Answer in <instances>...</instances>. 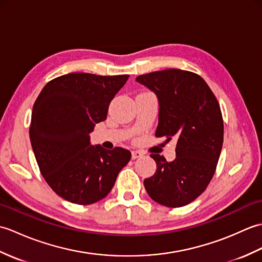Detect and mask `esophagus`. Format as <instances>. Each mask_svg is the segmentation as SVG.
Wrapping results in <instances>:
<instances>
[{"label":"esophagus","mask_w":262,"mask_h":262,"mask_svg":"<svg viewBox=\"0 0 262 262\" xmlns=\"http://www.w3.org/2000/svg\"><path fill=\"white\" fill-rule=\"evenodd\" d=\"M143 157V153L141 151H133L132 152V159L135 160L138 158H142Z\"/></svg>","instance_id":"esophagus-1"}]
</instances>
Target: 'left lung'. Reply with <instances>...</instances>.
<instances>
[{"mask_svg": "<svg viewBox=\"0 0 262 262\" xmlns=\"http://www.w3.org/2000/svg\"><path fill=\"white\" fill-rule=\"evenodd\" d=\"M159 100L155 136L177 140L176 160L151 154L154 176L144 180L148 196L166 207H181L202 194L213 178L223 146L219 101L203 77L169 69L136 77Z\"/></svg>", "mask_w": 262, "mask_h": 262, "instance_id": "left-lung-1", "label": "left lung"}]
</instances>
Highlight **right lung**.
<instances>
[{
    "label": "right lung",
    "instance_id": "right-lung-1",
    "mask_svg": "<svg viewBox=\"0 0 262 262\" xmlns=\"http://www.w3.org/2000/svg\"><path fill=\"white\" fill-rule=\"evenodd\" d=\"M129 75L70 73L48 82L32 108L31 146L46 182L59 197L77 205L104 198L130 152L91 145L90 133L107 118L116 93Z\"/></svg>",
    "mask_w": 262,
    "mask_h": 262
}]
</instances>
